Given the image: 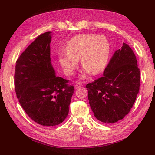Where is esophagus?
I'll use <instances>...</instances> for the list:
<instances>
[{"label": "esophagus", "instance_id": "esophagus-1", "mask_svg": "<svg viewBox=\"0 0 155 155\" xmlns=\"http://www.w3.org/2000/svg\"><path fill=\"white\" fill-rule=\"evenodd\" d=\"M82 87H83V85H82V83H77L76 84V85H75V87H76V88H81Z\"/></svg>", "mask_w": 155, "mask_h": 155}]
</instances>
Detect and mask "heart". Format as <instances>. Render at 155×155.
Segmentation results:
<instances>
[{
    "label": "heart",
    "instance_id": "heart-1",
    "mask_svg": "<svg viewBox=\"0 0 155 155\" xmlns=\"http://www.w3.org/2000/svg\"><path fill=\"white\" fill-rule=\"evenodd\" d=\"M66 50L59 54V62L67 75H72L78 64V59L83 67L81 75L85 78L91 72H101L105 68L110 54V44L105 37L94 34H79L70 39Z\"/></svg>",
    "mask_w": 155,
    "mask_h": 155
}]
</instances>
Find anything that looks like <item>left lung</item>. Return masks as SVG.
Masks as SVG:
<instances>
[{
	"instance_id": "obj_1",
	"label": "left lung",
	"mask_w": 155,
	"mask_h": 155,
	"mask_svg": "<svg viewBox=\"0 0 155 155\" xmlns=\"http://www.w3.org/2000/svg\"><path fill=\"white\" fill-rule=\"evenodd\" d=\"M140 83L137 58L130 46L124 43L110 59L104 76L86 85L94 116L107 124L122 120L134 104Z\"/></svg>"
}]
</instances>
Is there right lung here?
<instances>
[{"label":"right lung","mask_w":155,"mask_h":155,"mask_svg":"<svg viewBox=\"0 0 155 155\" xmlns=\"http://www.w3.org/2000/svg\"><path fill=\"white\" fill-rule=\"evenodd\" d=\"M51 31L39 35L16 62L14 84L22 109L35 122L50 127L67 118L74 92L68 80L55 76L51 63Z\"/></svg>","instance_id":"right-lung-1"}]
</instances>
